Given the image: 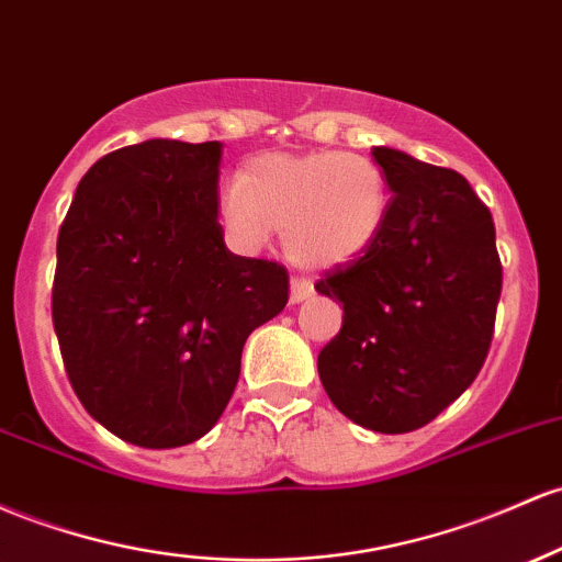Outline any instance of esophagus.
<instances>
[{
	"mask_svg": "<svg viewBox=\"0 0 562 562\" xmlns=\"http://www.w3.org/2000/svg\"><path fill=\"white\" fill-rule=\"evenodd\" d=\"M312 293H314L312 282H306L304 277H293V280H291V301H293V304H299V301H306Z\"/></svg>",
	"mask_w": 562,
	"mask_h": 562,
	"instance_id": "1",
	"label": "esophagus"
}]
</instances>
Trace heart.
I'll list each match as a JSON object with an SVG mask.
<instances>
[{"label":"heart","mask_w":562,"mask_h":562,"mask_svg":"<svg viewBox=\"0 0 562 562\" xmlns=\"http://www.w3.org/2000/svg\"><path fill=\"white\" fill-rule=\"evenodd\" d=\"M390 211L379 165L349 151L263 154L221 191V215L245 245L282 229L306 267H336L371 248Z\"/></svg>","instance_id":"b5f03b06"}]
</instances>
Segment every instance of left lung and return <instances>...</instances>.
I'll return each instance as SVG.
<instances>
[{"label":"left lung","mask_w":562,"mask_h":562,"mask_svg":"<svg viewBox=\"0 0 562 562\" xmlns=\"http://www.w3.org/2000/svg\"><path fill=\"white\" fill-rule=\"evenodd\" d=\"M392 189L371 248L314 288L341 301L317 357L330 403L360 427L403 435L459 397L488 357L502 261L491 211L461 172L375 146Z\"/></svg>","instance_id":"left-lung-1"}]
</instances>
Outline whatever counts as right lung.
<instances>
[{"label":"right lung","instance_id":"obj_1","mask_svg":"<svg viewBox=\"0 0 562 562\" xmlns=\"http://www.w3.org/2000/svg\"><path fill=\"white\" fill-rule=\"evenodd\" d=\"M221 144L144 140L98 159L58 232L53 325L95 422L140 448L213 429L258 325L285 310L288 269L226 250Z\"/></svg>","mask_w":562,"mask_h":562}]
</instances>
